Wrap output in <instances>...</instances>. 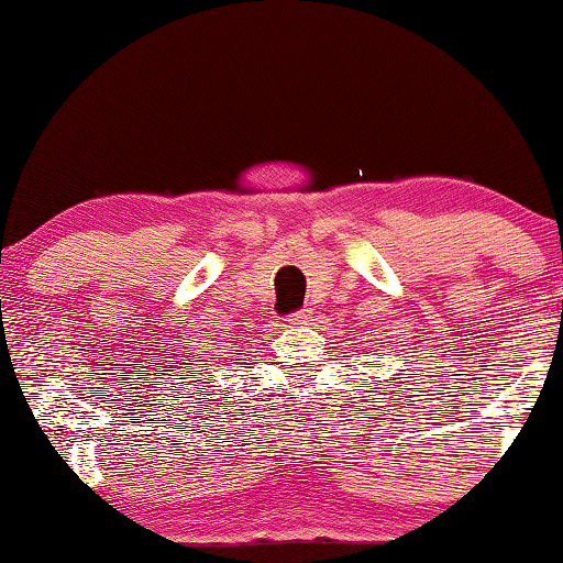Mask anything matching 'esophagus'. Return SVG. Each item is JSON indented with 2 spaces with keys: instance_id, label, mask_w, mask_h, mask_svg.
Masks as SVG:
<instances>
[{
  "instance_id": "obj_1",
  "label": "esophagus",
  "mask_w": 563,
  "mask_h": 563,
  "mask_svg": "<svg viewBox=\"0 0 563 563\" xmlns=\"http://www.w3.org/2000/svg\"><path fill=\"white\" fill-rule=\"evenodd\" d=\"M292 327H308V323L313 321V313L308 311V308H300V311H296V313H290V319H288Z\"/></svg>"
}]
</instances>
